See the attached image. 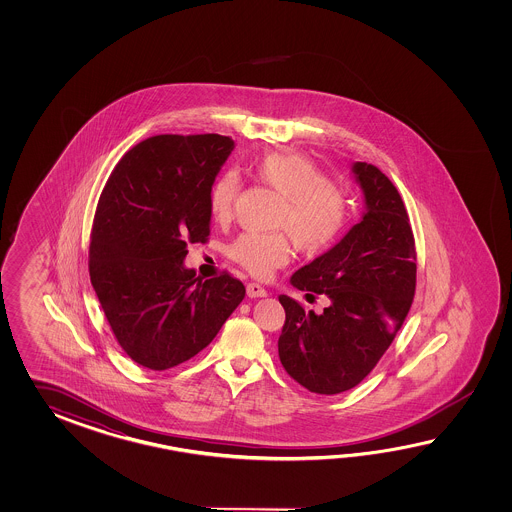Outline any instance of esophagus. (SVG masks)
I'll list each match as a JSON object with an SVG mask.
<instances>
[{"label":"esophagus","instance_id":"34e87169","mask_svg":"<svg viewBox=\"0 0 512 512\" xmlns=\"http://www.w3.org/2000/svg\"><path fill=\"white\" fill-rule=\"evenodd\" d=\"M247 294H249V298H263V296H267V291L261 287L260 283H249Z\"/></svg>","mask_w":512,"mask_h":512}]
</instances>
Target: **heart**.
Segmentation results:
<instances>
[{
    "label": "heart",
    "instance_id": "heart-1",
    "mask_svg": "<svg viewBox=\"0 0 512 512\" xmlns=\"http://www.w3.org/2000/svg\"><path fill=\"white\" fill-rule=\"evenodd\" d=\"M254 175L285 199L276 229L287 230L294 247L304 254L326 251L342 234L349 218L346 194L327 181L313 161L296 153H267L254 163ZM240 174L227 168L208 192L210 216L225 223L240 196ZM293 254L285 234H243L229 247V256L256 278H269Z\"/></svg>",
    "mask_w": 512,
    "mask_h": 512
}]
</instances>
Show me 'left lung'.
<instances>
[{"label":"left lung","mask_w":512,"mask_h":512,"mask_svg":"<svg viewBox=\"0 0 512 512\" xmlns=\"http://www.w3.org/2000/svg\"><path fill=\"white\" fill-rule=\"evenodd\" d=\"M351 174L364 196L362 218L335 247L291 276L296 289L326 294L329 305L316 315L280 296L283 368L320 395L348 392L377 366L415 293L414 232L403 199L373 164L353 163Z\"/></svg>","instance_id":"obj_1"}]
</instances>
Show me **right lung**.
Returning a JSON list of instances; mask_svg holds the SVG:
<instances>
[{
    "instance_id": "1",
    "label": "right lung",
    "mask_w": 512,
    "mask_h": 512,
    "mask_svg": "<svg viewBox=\"0 0 512 512\" xmlns=\"http://www.w3.org/2000/svg\"><path fill=\"white\" fill-rule=\"evenodd\" d=\"M234 146L218 133L155 135L120 159L98 199L91 285L120 348L148 370L207 348L245 298L227 272L203 280L183 263L188 243L207 241L208 192Z\"/></svg>"
}]
</instances>
